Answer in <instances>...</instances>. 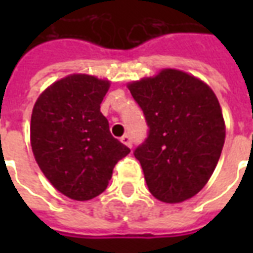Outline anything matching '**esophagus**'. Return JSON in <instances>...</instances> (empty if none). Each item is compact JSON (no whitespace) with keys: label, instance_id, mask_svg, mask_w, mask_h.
Here are the masks:
<instances>
[{"label":"esophagus","instance_id":"34e87169","mask_svg":"<svg viewBox=\"0 0 253 253\" xmlns=\"http://www.w3.org/2000/svg\"><path fill=\"white\" fill-rule=\"evenodd\" d=\"M121 141H122V143H125V145H126V146H128V148H131L132 146L131 137H130V135H127V134L121 138Z\"/></svg>","mask_w":253,"mask_h":253}]
</instances>
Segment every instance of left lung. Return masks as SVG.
I'll return each instance as SVG.
<instances>
[{
    "label": "left lung",
    "mask_w": 253,
    "mask_h": 253,
    "mask_svg": "<svg viewBox=\"0 0 253 253\" xmlns=\"http://www.w3.org/2000/svg\"><path fill=\"white\" fill-rule=\"evenodd\" d=\"M148 125V137L134 156L152 195L179 203L196 195L217 167L225 122L206 84L180 70L128 84Z\"/></svg>",
    "instance_id": "1"
}]
</instances>
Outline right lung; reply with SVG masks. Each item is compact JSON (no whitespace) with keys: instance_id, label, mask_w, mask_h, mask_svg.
Returning <instances> with one entry per match:
<instances>
[{"instance_id":"right-lung-1","label":"right lung","mask_w":253,"mask_h":253,"mask_svg":"<svg viewBox=\"0 0 253 253\" xmlns=\"http://www.w3.org/2000/svg\"><path fill=\"white\" fill-rule=\"evenodd\" d=\"M110 83L73 74L36 100L31 146L42 172L63 195L89 201L108 186L114 167L130 149L111 135L100 104Z\"/></svg>"}]
</instances>
